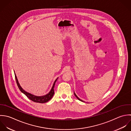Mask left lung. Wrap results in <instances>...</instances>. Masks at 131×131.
<instances>
[{
  "label": "left lung",
  "instance_id": "obj_1",
  "mask_svg": "<svg viewBox=\"0 0 131 131\" xmlns=\"http://www.w3.org/2000/svg\"><path fill=\"white\" fill-rule=\"evenodd\" d=\"M74 95L75 96V97H77V99H78L79 101H81V102H83L82 100H81V99H79V98L78 97V96H77V95L75 94V93H74Z\"/></svg>",
  "mask_w": 131,
  "mask_h": 131
}]
</instances>
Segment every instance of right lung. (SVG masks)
<instances>
[{"mask_svg":"<svg viewBox=\"0 0 131 131\" xmlns=\"http://www.w3.org/2000/svg\"><path fill=\"white\" fill-rule=\"evenodd\" d=\"M15 79H16V83H17V86L19 89V90L21 91V92H22L23 94H24L29 100H30L31 101L34 102H36V103H46L48 101H49L52 97V96H53V94H54V85H55V83L57 81V80H58V78L55 80L53 84V86L51 88V90L50 91V92L47 94L46 95H44V96H35V95H34L30 93H29L26 91H25L20 86L19 83H18V80L17 79V77L16 75V74H15Z\"/></svg>","mask_w":131,"mask_h":131,"instance_id":"add662e5","label":"right lung"}]
</instances>
